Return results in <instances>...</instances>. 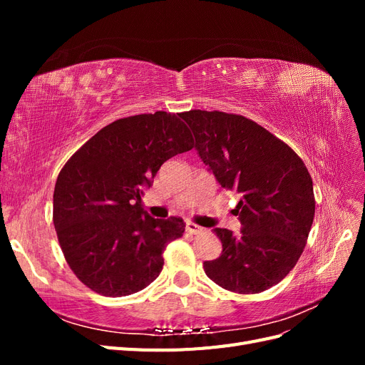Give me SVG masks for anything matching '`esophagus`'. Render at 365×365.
<instances>
[{
	"instance_id": "esophagus-1",
	"label": "esophagus",
	"mask_w": 365,
	"mask_h": 365,
	"mask_svg": "<svg viewBox=\"0 0 365 365\" xmlns=\"http://www.w3.org/2000/svg\"><path fill=\"white\" fill-rule=\"evenodd\" d=\"M185 231L189 235H197V233H201L202 231V228L200 227V225H196V224H193V222H189L185 225Z\"/></svg>"
}]
</instances>
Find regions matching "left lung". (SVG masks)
<instances>
[{
  "label": "left lung",
  "instance_id": "obj_1",
  "mask_svg": "<svg viewBox=\"0 0 365 365\" xmlns=\"http://www.w3.org/2000/svg\"><path fill=\"white\" fill-rule=\"evenodd\" d=\"M181 117L219 184L240 197V235L215 228L222 254L204 262L207 277L236 294L272 288L300 259L314 222V185L303 160L244 115L192 109Z\"/></svg>",
  "mask_w": 365,
  "mask_h": 365
}]
</instances>
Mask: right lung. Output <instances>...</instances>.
I'll return each mask as SVG.
<instances>
[{"label":"right lung","instance_id":"obj_1","mask_svg":"<svg viewBox=\"0 0 365 365\" xmlns=\"http://www.w3.org/2000/svg\"><path fill=\"white\" fill-rule=\"evenodd\" d=\"M192 148L184 121L157 111L113 121L65 163L54 185L53 224L68 267L91 291L125 297L158 277L165 245L182 236L185 224L149 216L143 189L164 161Z\"/></svg>","mask_w":365,"mask_h":365}]
</instances>
